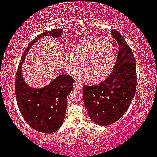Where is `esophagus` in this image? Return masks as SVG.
Wrapping results in <instances>:
<instances>
[{
    "label": "esophagus",
    "mask_w": 157,
    "mask_h": 157,
    "mask_svg": "<svg viewBox=\"0 0 157 157\" xmlns=\"http://www.w3.org/2000/svg\"><path fill=\"white\" fill-rule=\"evenodd\" d=\"M74 88L76 90H81L82 88H83V86H82V85L80 83L76 81L75 83H74Z\"/></svg>",
    "instance_id": "obj_1"
}]
</instances>
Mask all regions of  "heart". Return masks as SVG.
Instances as JSON below:
<instances>
[{"label":"heart","instance_id":"obj_1","mask_svg":"<svg viewBox=\"0 0 157 157\" xmlns=\"http://www.w3.org/2000/svg\"><path fill=\"white\" fill-rule=\"evenodd\" d=\"M115 48L109 40L101 36L84 37L76 42L66 55L63 63L66 70L77 76L83 70L88 73L86 80L91 78L93 82L106 79L111 73L114 65Z\"/></svg>","mask_w":157,"mask_h":157}]
</instances>
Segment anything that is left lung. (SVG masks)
Listing matches in <instances>:
<instances>
[{"mask_svg": "<svg viewBox=\"0 0 157 157\" xmlns=\"http://www.w3.org/2000/svg\"><path fill=\"white\" fill-rule=\"evenodd\" d=\"M112 36L119 45L113 70L104 81L84 86L83 101L90 119L100 126L117 122L130 106L136 90V65L129 44L117 30Z\"/></svg>", "mask_w": 157, "mask_h": 157, "instance_id": "obj_1", "label": "left lung"}]
</instances>
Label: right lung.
I'll return each mask as SVG.
<instances>
[{"label": "right lung", "mask_w": 157, "mask_h": 157, "mask_svg": "<svg viewBox=\"0 0 157 157\" xmlns=\"http://www.w3.org/2000/svg\"><path fill=\"white\" fill-rule=\"evenodd\" d=\"M60 28L44 32L35 38L25 48L18 67L15 80V94L19 110L28 124L37 132L51 133L60 128L65 119L67 99L72 90L74 79L61 74L43 88L34 89L25 83L21 65L31 46L41 37L51 35L60 37Z\"/></svg>", "instance_id": "right-lung-1"}]
</instances>
